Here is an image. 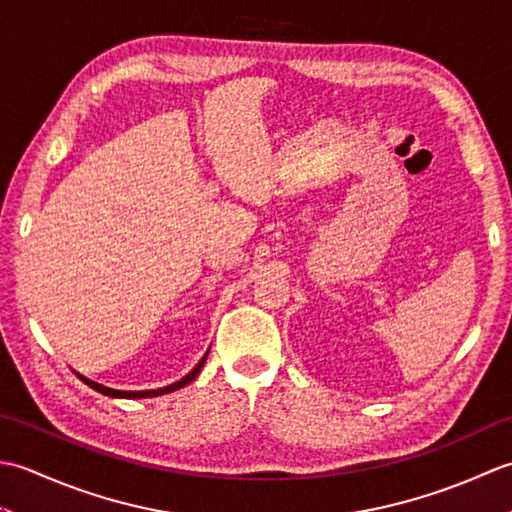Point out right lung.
Instances as JSON below:
<instances>
[{"label": "right lung", "mask_w": 512, "mask_h": 512, "mask_svg": "<svg viewBox=\"0 0 512 512\" xmlns=\"http://www.w3.org/2000/svg\"><path fill=\"white\" fill-rule=\"evenodd\" d=\"M206 356H209V352H206L202 358H200V363L195 365L191 372L184 376V378H180V380H176V383H171V385H167V387H158V389H145V391H123V389H112V387H105V385H101V383H94V380H90V378H85L83 374H79V372H72L79 376L85 385L88 387H92L94 391H99V394H103V396H112V398H156V396H165V394H171V391H176V389H180V387H187L191 380H195L198 378V374H200V369H202V365L206 363Z\"/></svg>", "instance_id": "right-lung-1"}]
</instances>
